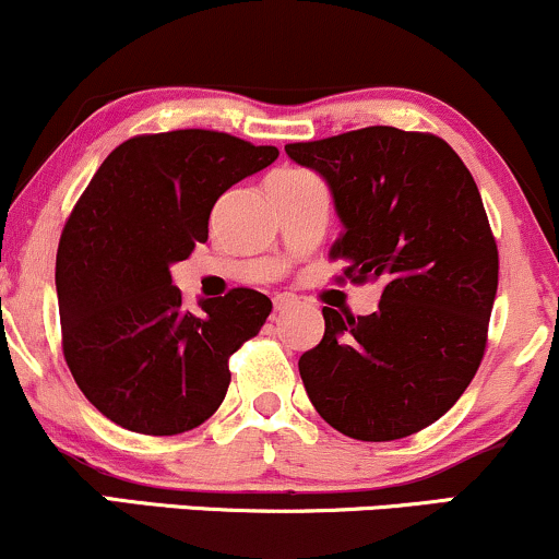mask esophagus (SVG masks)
I'll return each mask as SVG.
<instances>
[{
	"label": "esophagus",
	"mask_w": 559,
	"mask_h": 559,
	"mask_svg": "<svg viewBox=\"0 0 559 559\" xmlns=\"http://www.w3.org/2000/svg\"><path fill=\"white\" fill-rule=\"evenodd\" d=\"M294 305H297V297H294V294H275V299H273V307H275V312L292 310Z\"/></svg>",
	"instance_id": "obj_1"
}]
</instances>
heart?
<instances>
[{
  "label": "heart",
  "instance_id": "heart-1",
  "mask_svg": "<svg viewBox=\"0 0 559 559\" xmlns=\"http://www.w3.org/2000/svg\"><path fill=\"white\" fill-rule=\"evenodd\" d=\"M297 173L299 170H278V173H275V176H297Z\"/></svg>",
  "mask_w": 559,
  "mask_h": 559
}]
</instances>
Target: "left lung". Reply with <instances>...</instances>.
I'll return each mask as SVG.
<instances>
[{"label": "left lung", "mask_w": 559, "mask_h": 559, "mask_svg": "<svg viewBox=\"0 0 559 559\" xmlns=\"http://www.w3.org/2000/svg\"><path fill=\"white\" fill-rule=\"evenodd\" d=\"M286 155L329 183L342 221L331 258L346 278L383 286L373 316L323 307V342L299 357L307 396L352 439L418 433L484 360L499 254L478 186L444 139L391 126L286 144Z\"/></svg>", "instance_id": "obj_1"}]
</instances>
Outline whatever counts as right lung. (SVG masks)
Segmentation results:
<instances>
[{
	"label": "right lung",
	"mask_w": 559,
	"mask_h": 559,
	"mask_svg": "<svg viewBox=\"0 0 559 559\" xmlns=\"http://www.w3.org/2000/svg\"><path fill=\"white\" fill-rule=\"evenodd\" d=\"M275 157V146L186 128L128 139L94 173L62 230L55 281L66 362L105 418L176 436L221 407L230 355L273 301L230 288L189 312L170 265L207 241L221 194Z\"/></svg>",
	"instance_id": "right-lung-1"
}]
</instances>
